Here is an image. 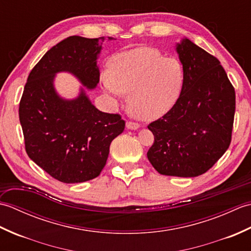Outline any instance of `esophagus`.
Wrapping results in <instances>:
<instances>
[{
  "mask_svg": "<svg viewBox=\"0 0 251 251\" xmlns=\"http://www.w3.org/2000/svg\"><path fill=\"white\" fill-rule=\"evenodd\" d=\"M126 127L128 129L136 130L139 128V124H138V123H134V122H126Z\"/></svg>",
  "mask_w": 251,
  "mask_h": 251,
  "instance_id": "1",
  "label": "esophagus"
}]
</instances>
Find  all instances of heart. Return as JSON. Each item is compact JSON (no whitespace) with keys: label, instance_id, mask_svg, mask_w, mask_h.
Wrapping results in <instances>:
<instances>
[{"label":"heart","instance_id":"b5f03b06","mask_svg":"<svg viewBox=\"0 0 251 251\" xmlns=\"http://www.w3.org/2000/svg\"><path fill=\"white\" fill-rule=\"evenodd\" d=\"M184 85V69L177 58L149 47L115 55L103 76V87L119 97L129 93V110L143 121L156 120L177 102Z\"/></svg>","mask_w":251,"mask_h":251}]
</instances>
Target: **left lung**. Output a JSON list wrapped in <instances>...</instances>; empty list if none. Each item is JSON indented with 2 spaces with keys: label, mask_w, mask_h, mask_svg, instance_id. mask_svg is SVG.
Wrapping results in <instances>:
<instances>
[{
  "label": "left lung",
  "mask_w": 251,
  "mask_h": 251,
  "mask_svg": "<svg viewBox=\"0 0 251 251\" xmlns=\"http://www.w3.org/2000/svg\"><path fill=\"white\" fill-rule=\"evenodd\" d=\"M176 50L184 85L173 108L148 125L154 143L147 155L161 175L196 177L214 166L230 146L235 90L220 61L189 39Z\"/></svg>",
  "instance_id": "8db88e82"
}]
</instances>
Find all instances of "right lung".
Here are the masks:
<instances>
[{"instance_id":"right-lung-1","label":"right lung","mask_w":251,"mask_h":251,"mask_svg":"<svg viewBox=\"0 0 251 251\" xmlns=\"http://www.w3.org/2000/svg\"><path fill=\"white\" fill-rule=\"evenodd\" d=\"M103 41L104 37L73 35L51 47L32 69L19 103L26 154L63 183L98 177L112 140L125 128L120 114L99 111L83 88L75 99L68 100L54 86L58 72H69L83 86L96 88L100 76L97 58Z\"/></svg>"}]
</instances>
